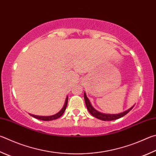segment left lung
<instances>
[{"label":"left lung","mask_w":156,"mask_h":156,"mask_svg":"<svg viewBox=\"0 0 156 156\" xmlns=\"http://www.w3.org/2000/svg\"><path fill=\"white\" fill-rule=\"evenodd\" d=\"M84 101H85L86 106L88 110H89V112L93 116V117H95L97 119H99L102 120V121H113V120L118 119L122 117L123 116H125L126 114H127V113H128L130 110L133 108V107L134 106H133L128 110H127L126 111H124L121 113H119V114H112V115L105 114V113H102L98 111V110H96L92 106L91 104H90L89 100L87 97L85 92L84 93Z\"/></svg>","instance_id":"left-lung-1"}]
</instances>
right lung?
I'll return each instance as SVG.
<instances>
[{"label": "right lung", "instance_id": "add662e5", "mask_svg": "<svg viewBox=\"0 0 156 156\" xmlns=\"http://www.w3.org/2000/svg\"><path fill=\"white\" fill-rule=\"evenodd\" d=\"M67 101H68V96L66 98V102H65L63 108H62L58 113H56V114L54 115L46 116V117H45V116H37V115H30V114H29V115L30 116H32L33 117H35L36 119H37L42 120V121H52V120L56 119H58L60 117H61V115L64 113L65 110H66V109L67 105Z\"/></svg>", "mask_w": 156, "mask_h": 156}]
</instances>
